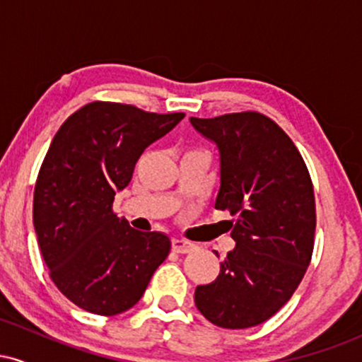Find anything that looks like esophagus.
Masks as SVG:
<instances>
[{
  "instance_id": "obj_1",
  "label": "esophagus",
  "mask_w": 362,
  "mask_h": 362,
  "mask_svg": "<svg viewBox=\"0 0 362 362\" xmlns=\"http://www.w3.org/2000/svg\"><path fill=\"white\" fill-rule=\"evenodd\" d=\"M195 248L194 243L187 242V240H180V238H175L172 242V250L177 252V253H189L192 252Z\"/></svg>"
}]
</instances>
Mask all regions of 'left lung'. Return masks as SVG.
Segmentation results:
<instances>
[{
  "instance_id": "1",
  "label": "left lung",
  "mask_w": 362,
  "mask_h": 362,
  "mask_svg": "<svg viewBox=\"0 0 362 362\" xmlns=\"http://www.w3.org/2000/svg\"><path fill=\"white\" fill-rule=\"evenodd\" d=\"M190 124L219 149L214 207L235 218L236 242L216 281L195 288V306L218 327H255L289 301L310 265L317 226L310 172L289 136L259 112Z\"/></svg>"
}]
</instances>
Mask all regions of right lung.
Listing matches in <instances>:
<instances>
[{"mask_svg": "<svg viewBox=\"0 0 362 362\" xmlns=\"http://www.w3.org/2000/svg\"><path fill=\"white\" fill-rule=\"evenodd\" d=\"M184 117L98 100L54 136L37 177L34 226L52 282L81 310L114 317L132 308L168 257L167 235L134 230L112 206L144 149Z\"/></svg>", "mask_w": 362, "mask_h": 362, "instance_id": "obj_1", "label": "right lung"}]
</instances>
